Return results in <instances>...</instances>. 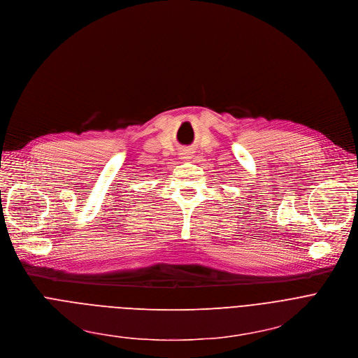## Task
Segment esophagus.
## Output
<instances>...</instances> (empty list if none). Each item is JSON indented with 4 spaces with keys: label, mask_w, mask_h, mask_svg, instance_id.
Instances as JSON below:
<instances>
[{
    "label": "esophagus",
    "mask_w": 358,
    "mask_h": 358,
    "mask_svg": "<svg viewBox=\"0 0 358 358\" xmlns=\"http://www.w3.org/2000/svg\"><path fill=\"white\" fill-rule=\"evenodd\" d=\"M182 157H183V159H190V153H189V152H186V150H185V152H183V153H182Z\"/></svg>",
    "instance_id": "34e87169"
}]
</instances>
